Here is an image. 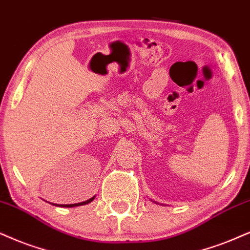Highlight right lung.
Wrapping results in <instances>:
<instances>
[{"label":"right lung","mask_w":250,"mask_h":250,"mask_svg":"<svg viewBox=\"0 0 250 250\" xmlns=\"http://www.w3.org/2000/svg\"><path fill=\"white\" fill-rule=\"evenodd\" d=\"M95 197H92V198L85 200V202H82V203H76V204H68V205H58L57 206H61V208H74V206H80V205H84V204H88V203H90L94 200Z\"/></svg>","instance_id":"1"}]
</instances>
